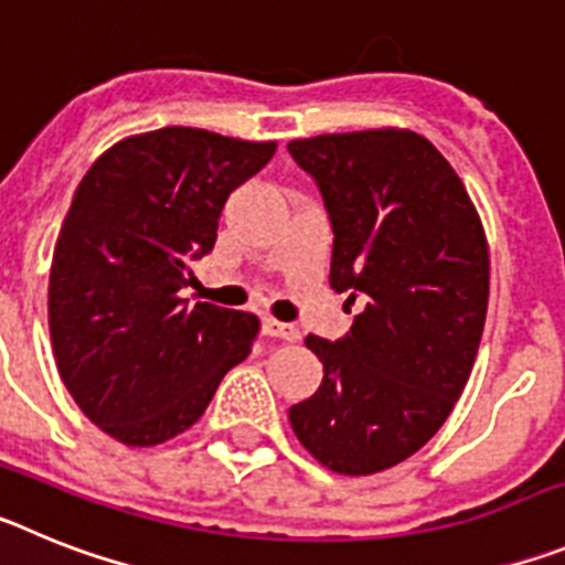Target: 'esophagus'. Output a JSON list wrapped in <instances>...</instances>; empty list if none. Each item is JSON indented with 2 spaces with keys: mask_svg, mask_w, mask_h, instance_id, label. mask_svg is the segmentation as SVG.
<instances>
[{
  "mask_svg": "<svg viewBox=\"0 0 565 565\" xmlns=\"http://www.w3.org/2000/svg\"><path fill=\"white\" fill-rule=\"evenodd\" d=\"M263 333L266 337H277V339H286V342H297L299 339V328L297 326H288V322H279V319H263Z\"/></svg>",
  "mask_w": 565,
  "mask_h": 565,
  "instance_id": "34e87169",
  "label": "esophagus"
}]
</instances>
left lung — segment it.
<instances>
[{
    "label": "left lung",
    "instance_id": "obj_1",
    "mask_svg": "<svg viewBox=\"0 0 565 565\" xmlns=\"http://www.w3.org/2000/svg\"><path fill=\"white\" fill-rule=\"evenodd\" d=\"M333 228L331 288L364 299L351 333L308 337L322 384L288 411L299 444L339 476L418 452L467 387L489 302V248L456 169L411 129L288 143Z\"/></svg>",
    "mask_w": 565,
    "mask_h": 565
}]
</instances>
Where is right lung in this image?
I'll return each mask as SVG.
<instances>
[{
    "instance_id": "right-lung-1",
    "label": "right lung",
    "mask_w": 565,
    "mask_h": 565,
    "mask_svg": "<svg viewBox=\"0 0 565 565\" xmlns=\"http://www.w3.org/2000/svg\"><path fill=\"white\" fill-rule=\"evenodd\" d=\"M274 141L163 127L113 143L78 183L53 248L50 342L84 416L127 447H154L206 413L252 353L259 319L181 297L214 248L228 194Z\"/></svg>"
}]
</instances>
